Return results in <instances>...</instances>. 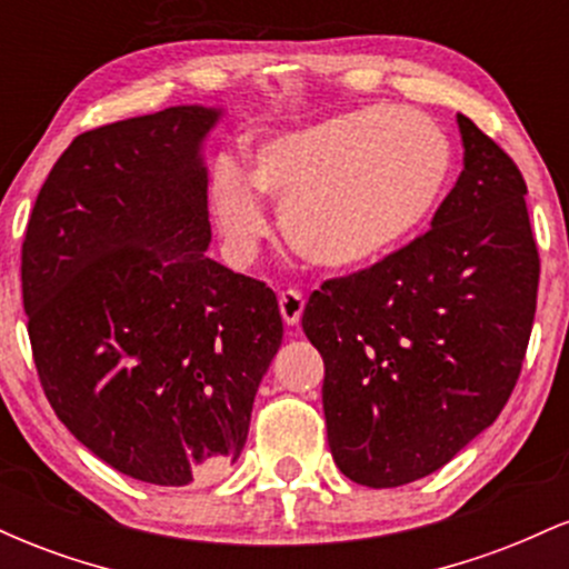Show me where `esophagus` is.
<instances>
[{
  "label": "esophagus",
  "mask_w": 569,
  "mask_h": 569,
  "mask_svg": "<svg viewBox=\"0 0 569 569\" xmlns=\"http://www.w3.org/2000/svg\"><path fill=\"white\" fill-rule=\"evenodd\" d=\"M278 305H280V316H283V323L286 326H299V318H302V310H305L302 293H299L297 289L280 291Z\"/></svg>",
  "instance_id": "esophagus-1"
}]
</instances>
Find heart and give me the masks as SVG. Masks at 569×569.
Returning a JSON list of instances; mask_svg holds the SVG:
<instances>
[{"instance_id": "b5f03b06", "label": "heart", "mask_w": 569, "mask_h": 569, "mask_svg": "<svg viewBox=\"0 0 569 569\" xmlns=\"http://www.w3.org/2000/svg\"><path fill=\"white\" fill-rule=\"evenodd\" d=\"M449 171V143L428 117L369 107L272 136L251 152V171L221 158L211 208L238 262H251L270 227L267 194L307 262L361 267L426 221Z\"/></svg>"}]
</instances>
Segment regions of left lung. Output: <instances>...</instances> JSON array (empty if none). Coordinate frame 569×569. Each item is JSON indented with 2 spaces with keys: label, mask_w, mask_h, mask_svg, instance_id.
<instances>
[{
  "label": "left lung",
  "mask_w": 569,
  "mask_h": 569,
  "mask_svg": "<svg viewBox=\"0 0 569 569\" xmlns=\"http://www.w3.org/2000/svg\"><path fill=\"white\" fill-rule=\"evenodd\" d=\"M462 173L433 227L380 262L323 280L302 316L323 356L339 471L401 487L492 426L525 363L540 257L516 162L457 114Z\"/></svg>",
  "instance_id": "obj_1"
}]
</instances>
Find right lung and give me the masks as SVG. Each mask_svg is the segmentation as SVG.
Wrapping results in <instances>:
<instances>
[{"instance_id":"right-lung-1","label":"right lung","mask_w":569,"mask_h":569,"mask_svg":"<svg viewBox=\"0 0 569 569\" xmlns=\"http://www.w3.org/2000/svg\"><path fill=\"white\" fill-rule=\"evenodd\" d=\"M217 120L171 107L84 130L39 189L21 248L50 407L147 485L206 481L238 460L283 342L272 289L206 257L200 143Z\"/></svg>"}]
</instances>
